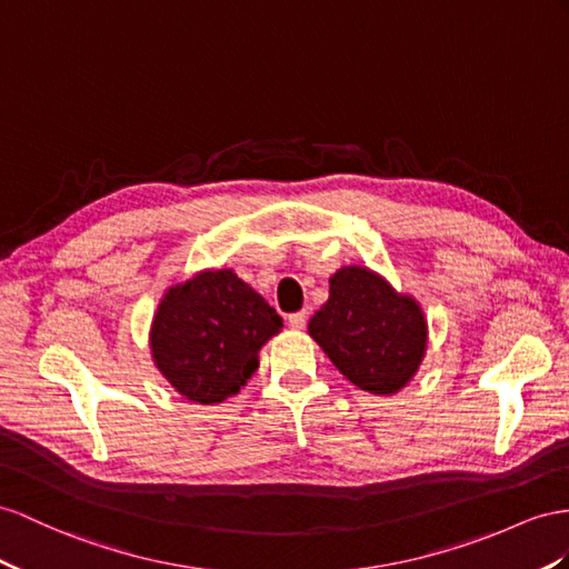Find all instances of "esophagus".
Listing matches in <instances>:
<instances>
[{
    "label": "esophagus",
    "mask_w": 569,
    "mask_h": 569,
    "mask_svg": "<svg viewBox=\"0 0 569 569\" xmlns=\"http://www.w3.org/2000/svg\"><path fill=\"white\" fill-rule=\"evenodd\" d=\"M305 322H308V317H305V312L288 315V327L290 329H305Z\"/></svg>",
    "instance_id": "34e87169"
}]
</instances>
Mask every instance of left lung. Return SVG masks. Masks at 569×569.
Here are the masks:
<instances>
[{
	"label": "left lung",
	"mask_w": 569,
	"mask_h": 569,
	"mask_svg": "<svg viewBox=\"0 0 569 569\" xmlns=\"http://www.w3.org/2000/svg\"><path fill=\"white\" fill-rule=\"evenodd\" d=\"M310 337L348 382L370 395H397L413 380L428 351V319L413 296L399 293L368 267H341Z\"/></svg>",
	"instance_id": "left-lung-1"
}]
</instances>
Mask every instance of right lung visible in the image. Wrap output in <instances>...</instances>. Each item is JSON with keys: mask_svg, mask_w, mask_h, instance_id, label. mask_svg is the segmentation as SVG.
Segmentation results:
<instances>
[{"mask_svg": "<svg viewBox=\"0 0 569 569\" xmlns=\"http://www.w3.org/2000/svg\"><path fill=\"white\" fill-rule=\"evenodd\" d=\"M283 319L232 269H203L160 298L149 346L158 372L194 403L238 395Z\"/></svg>", "mask_w": 569, "mask_h": 569, "instance_id": "add662e5", "label": "right lung"}]
</instances>
